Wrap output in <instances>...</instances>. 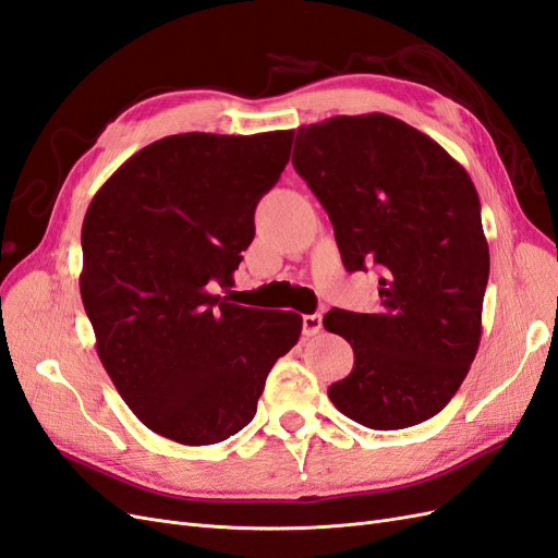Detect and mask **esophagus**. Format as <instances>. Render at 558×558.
<instances>
[{
  "instance_id": "esophagus-1",
  "label": "esophagus",
  "mask_w": 558,
  "mask_h": 558,
  "mask_svg": "<svg viewBox=\"0 0 558 558\" xmlns=\"http://www.w3.org/2000/svg\"><path fill=\"white\" fill-rule=\"evenodd\" d=\"M320 330H324V316H320V314H305V316H302V332H305L307 337H314Z\"/></svg>"
}]
</instances>
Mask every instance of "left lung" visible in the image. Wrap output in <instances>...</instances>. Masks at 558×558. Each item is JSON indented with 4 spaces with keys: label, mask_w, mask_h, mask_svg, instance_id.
Here are the masks:
<instances>
[{
    "label": "left lung",
    "mask_w": 558,
    "mask_h": 558,
    "mask_svg": "<svg viewBox=\"0 0 558 558\" xmlns=\"http://www.w3.org/2000/svg\"><path fill=\"white\" fill-rule=\"evenodd\" d=\"M293 167L328 211L349 272H381L377 314L324 316L353 349L328 398L367 428L416 426L459 391L480 347L488 244L475 183L386 113L298 128Z\"/></svg>",
    "instance_id": "obj_1"
}]
</instances>
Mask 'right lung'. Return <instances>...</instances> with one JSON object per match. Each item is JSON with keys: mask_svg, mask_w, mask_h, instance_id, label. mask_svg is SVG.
Instances as JSON below:
<instances>
[{"mask_svg": "<svg viewBox=\"0 0 558 558\" xmlns=\"http://www.w3.org/2000/svg\"><path fill=\"white\" fill-rule=\"evenodd\" d=\"M291 144L293 130L172 134L118 167L83 218L78 286L97 356L167 440L202 447L240 433L269 369L300 340V314L230 298L253 211Z\"/></svg>", "mask_w": 558, "mask_h": 558, "instance_id": "obj_1", "label": "right lung"}]
</instances>
